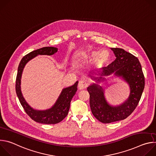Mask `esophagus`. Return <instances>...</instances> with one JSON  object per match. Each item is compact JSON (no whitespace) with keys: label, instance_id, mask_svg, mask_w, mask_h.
<instances>
[{"label":"esophagus","instance_id":"34e87169","mask_svg":"<svg viewBox=\"0 0 156 156\" xmlns=\"http://www.w3.org/2000/svg\"><path fill=\"white\" fill-rule=\"evenodd\" d=\"M87 82L84 80H81L78 83V89L80 90H84V89L86 88L87 86Z\"/></svg>","mask_w":156,"mask_h":156}]
</instances>
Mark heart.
Returning <instances> with one entry per match:
<instances>
[{"mask_svg": "<svg viewBox=\"0 0 156 156\" xmlns=\"http://www.w3.org/2000/svg\"><path fill=\"white\" fill-rule=\"evenodd\" d=\"M104 52H107L105 51H102V52H99L98 54H97L96 52H93L90 54H89L87 55V57H93V58H94V57H95V56H96L97 57H96V61L97 63L99 64V65H103L108 60V56L106 58H102V56L103 57H104V54H103L102 56L101 55L102 54L104 53Z\"/></svg>", "mask_w": 156, "mask_h": 156, "instance_id": "1", "label": "heart"}]
</instances>
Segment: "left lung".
I'll return each mask as SVG.
<instances>
[{"label": "left lung", "mask_w": 156, "mask_h": 156, "mask_svg": "<svg viewBox=\"0 0 156 156\" xmlns=\"http://www.w3.org/2000/svg\"><path fill=\"white\" fill-rule=\"evenodd\" d=\"M116 58L103 70L98 76L92 80L96 83L106 81L105 76L113 75L121 77L129 85L130 93L128 99L117 106L110 105L106 101L102 87L93 83L87 87L90 104L93 115L103 123H109L127 118L136 108L144 88V76L141 63L137 57L120 48H111Z\"/></svg>", "instance_id": "left-lung-1"}]
</instances>
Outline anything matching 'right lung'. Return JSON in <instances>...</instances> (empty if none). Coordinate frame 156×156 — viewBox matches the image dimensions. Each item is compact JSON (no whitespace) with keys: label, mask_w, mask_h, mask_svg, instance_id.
<instances>
[{"label":"right lung","mask_w":156,"mask_h":156,"mask_svg":"<svg viewBox=\"0 0 156 156\" xmlns=\"http://www.w3.org/2000/svg\"><path fill=\"white\" fill-rule=\"evenodd\" d=\"M57 51L58 49L54 47H44L33 51L22 58L18 65L15 84L16 95L26 113L32 120L40 123L56 124L66 117L69 113L70 102L77 91L78 81H77L71 86L63 88L55 104L51 108L45 110H37L33 108L27 102L21 93L20 86L21 75L25 65L30 60L38 55H53Z\"/></svg>","instance_id":"obj_1"}]
</instances>
